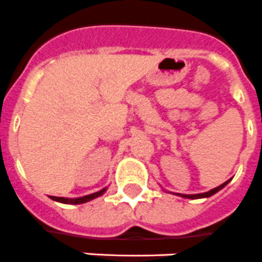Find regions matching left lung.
<instances>
[{
  "label": "left lung",
  "mask_w": 262,
  "mask_h": 262,
  "mask_svg": "<svg viewBox=\"0 0 262 262\" xmlns=\"http://www.w3.org/2000/svg\"><path fill=\"white\" fill-rule=\"evenodd\" d=\"M229 181L224 182V184H221L220 186H217V188L212 189V190H209V192L206 193H200V194H179V195H182V197H185V199H192V200H195V199H204V197H210V195H213L214 193H217L219 190H221V189L224 188V186L226 185Z\"/></svg>",
  "instance_id": "obj_1"
}]
</instances>
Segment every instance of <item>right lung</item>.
<instances>
[{
    "label": "right lung",
    "mask_w": 262,
    "mask_h": 262,
    "mask_svg": "<svg viewBox=\"0 0 262 262\" xmlns=\"http://www.w3.org/2000/svg\"><path fill=\"white\" fill-rule=\"evenodd\" d=\"M105 190H106V189H102V190H100V192L93 193V194L83 195V197H80V199H63V197H54V195H50V199L54 200V201L62 202V204H74V205H77V204H83V202H88L90 201V200L98 197V195L104 194Z\"/></svg>",
    "instance_id": "1"
}]
</instances>
